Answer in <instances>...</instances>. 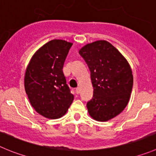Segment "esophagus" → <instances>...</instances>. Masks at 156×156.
<instances>
[{
	"label": "esophagus",
	"mask_w": 156,
	"mask_h": 156,
	"mask_svg": "<svg viewBox=\"0 0 156 156\" xmlns=\"http://www.w3.org/2000/svg\"><path fill=\"white\" fill-rule=\"evenodd\" d=\"M80 91H81V90H80L79 87H78V88H76V89H75V92H76L77 94H79Z\"/></svg>",
	"instance_id": "esophagus-1"
}]
</instances>
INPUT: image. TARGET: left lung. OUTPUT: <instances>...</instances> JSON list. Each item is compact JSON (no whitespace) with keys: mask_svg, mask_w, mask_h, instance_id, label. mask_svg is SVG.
<instances>
[{"mask_svg":"<svg viewBox=\"0 0 156 156\" xmlns=\"http://www.w3.org/2000/svg\"><path fill=\"white\" fill-rule=\"evenodd\" d=\"M79 54L91 71L93 97L87 108L90 116L106 122L120 114L130 98L133 86L131 67L125 57L106 41L81 48Z\"/></svg>","mask_w":156,"mask_h":156,"instance_id":"left-lung-1","label":"left lung"}]
</instances>
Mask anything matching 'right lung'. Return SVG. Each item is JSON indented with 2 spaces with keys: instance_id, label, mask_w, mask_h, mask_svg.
<instances>
[{
  "instance_id": "add662e5",
  "label": "right lung",
  "mask_w": 156,
  "mask_h": 156,
  "mask_svg": "<svg viewBox=\"0 0 156 156\" xmlns=\"http://www.w3.org/2000/svg\"><path fill=\"white\" fill-rule=\"evenodd\" d=\"M72 43L51 40L32 56L24 75V88L32 107L42 116L62 117L74 100L63 73Z\"/></svg>"
}]
</instances>
